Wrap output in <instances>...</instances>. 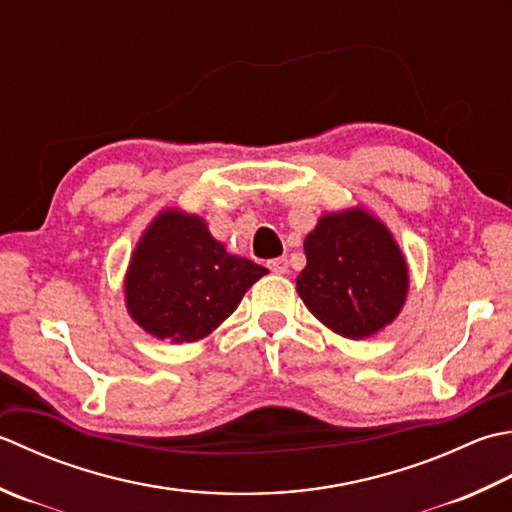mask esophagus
Returning a JSON list of instances; mask_svg holds the SVG:
<instances>
[{"mask_svg":"<svg viewBox=\"0 0 512 512\" xmlns=\"http://www.w3.org/2000/svg\"><path fill=\"white\" fill-rule=\"evenodd\" d=\"M268 268H270V273H275V275H286L288 273V259L277 257V259H273V262H268Z\"/></svg>","mask_w":512,"mask_h":512,"instance_id":"esophagus-1","label":"esophagus"}]
</instances>
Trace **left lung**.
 Here are the masks:
<instances>
[{
  "label": "left lung",
  "mask_w": 512,
  "mask_h": 512,
  "mask_svg": "<svg viewBox=\"0 0 512 512\" xmlns=\"http://www.w3.org/2000/svg\"><path fill=\"white\" fill-rule=\"evenodd\" d=\"M297 293L306 308L346 339L393 324L408 295V264L382 219L362 206L319 217L304 239Z\"/></svg>",
  "instance_id": "1"
}]
</instances>
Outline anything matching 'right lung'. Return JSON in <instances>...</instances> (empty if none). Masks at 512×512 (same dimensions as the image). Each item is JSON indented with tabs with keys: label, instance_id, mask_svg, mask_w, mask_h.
<instances>
[{
	"label": "right lung",
	"instance_id": "1",
	"mask_svg": "<svg viewBox=\"0 0 512 512\" xmlns=\"http://www.w3.org/2000/svg\"><path fill=\"white\" fill-rule=\"evenodd\" d=\"M268 270L230 255L199 215L166 208L139 237L124 277L133 322L162 342H197L233 315Z\"/></svg>",
	"mask_w": 512,
	"mask_h": 512
}]
</instances>
